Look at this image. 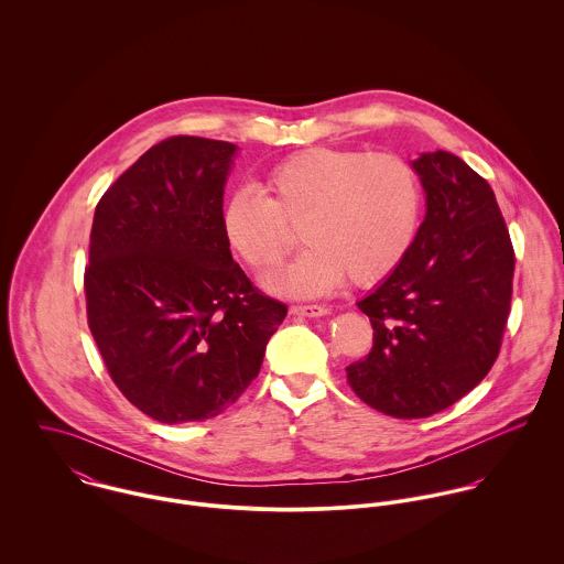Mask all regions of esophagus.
<instances>
[{
	"label": "esophagus",
	"mask_w": 564,
	"mask_h": 564,
	"mask_svg": "<svg viewBox=\"0 0 564 564\" xmlns=\"http://www.w3.org/2000/svg\"><path fill=\"white\" fill-rule=\"evenodd\" d=\"M291 315H295V317H308V319H313V317H323V315H327V308H325V306H319V304H308V306H291Z\"/></svg>",
	"instance_id": "obj_1"
}]
</instances>
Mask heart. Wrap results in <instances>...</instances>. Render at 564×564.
<instances>
[{
    "label": "heart",
    "mask_w": 564,
    "mask_h": 564,
    "mask_svg": "<svg viewBox=\"0 0 564 564\" xmlns=\"http://www.w3.org/2000/svg\"><path fill=\"white\" fill-rule=\"evenodd\" d=\"M262 195L235 191L221 213L226 242L262 273L284 260L295 230L308 249L269 278L297 297L340 284L369 289L387 280L416 232L421 191L414 169L395 154L313 148L273 164Z\"/></svg>",
    "instance_id": "heart-1"
}]
</instances>
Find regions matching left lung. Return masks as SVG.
<instances>
[{
    "mask_svg": "<svg viewBox=\"0 0 564 564\" xmlns=\"http://www.w3.org/2000/svg\"><path fill=\"white\" fill-rule=\"evenodd\" d=\"M427 213L398 269L358 308L373 347L347 384L371 408L423 419L476 389L510 315L514 249L490 184L449 152L412 162Z\"/></svg>",
    "mask_w": 564,
    "mask_h": 564,
    "instance_id": "1",
    "label": "left lung"
}]
</instances>
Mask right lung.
<instances>
[{
    "instance_id": "obj_1",
    "label": "right lung",
    "mask_w": 564,
    "mask_h": 564,
    "mask_svg": "<svg viewBox=\"0 0 564 564\" xmlns=\"http://www.w3.org/2000/svg\"><path fill=\"white\" fill-rule=\"evenodd\" d=\"M235 152L226 141L169 137L108 186L93 217L90 334L123 398L169 425L237 402L286 317L221 230Z\"/></svg>"
}]
</instances>
